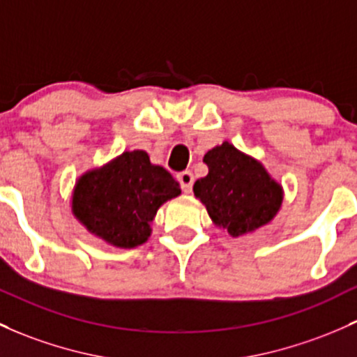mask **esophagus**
Returning a JSON list of instances; mask_svg holds the SVG:
<instances>
[{
	"instance_id": "34e87169",
	"label": "esophagus",
	"mask_w": 357,
	"mask_h": 357,
	"mask_svg": "<svg viewBox=\"0 0 357 357\" xmlns=\"http://www.w3.org/2000/svg\"><path fill=\"white\" fill-rule=\"evenodd\" d=\"M178 182H180V187H182L183 192H192V185H194V175L192 172L185 170V172H180V174L177 175Z\"/></svg>"
}]
</instances>
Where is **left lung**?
I'll return each instance as SVG.
<instances>
[{
	"label": "left lung",
	"instance_id": "1",
	"mask_svg": "<svg viewBox=\"0 0 357 357\" xmlns=\"http://www.w3.org/2000/svg\"><path fill=\"white\" fill-rule=\"evenodd\" d=\"M204 163L209 174L195 180L194 195L218 228L236 238L274 220L284 192L259 160L225 141L206 153Z\"/></svg>",
	"mask_w": 357,
	"mask_h": 357
}]
</instances>
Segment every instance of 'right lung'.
<instances>
[{"label":"right lung","mask_w":357,"mask_h":357,"mask_svg":"<svg viewBox=\"0 0 357 357\" xmlns=\"http://www.w3.org/2000/svg\"><path fill=\"white\" fill-rule=\"evenodd\" d=\"M178 182L143 149L85 172L75 183L71 213L91 235L117 248H134L151 236L156 211L180 195Z\"/></svg>","instance_id":"obj_1"}]
</instances>
